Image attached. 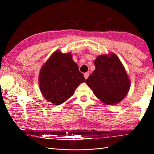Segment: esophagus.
Listing matches in <instances>:
<instances>
[{
  "label": "esophagus",
  "instance_id": "34e87169",
  "mask_svg": "<svg viewBox=\"0 0 154 154\" xmlns=\"http://www.w3.org/2000/svg\"><path fill=\"white\" fill-rule=\"evenodd\" d=\"M88 76H89V72H88L84 73V77H85V79H87Z\"/></svg>",
  "mask_w": 154,
  "mask_h": 154
}]
</instances>
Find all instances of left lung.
Segmentation results:
<instances>
[{
  "label": "left lung",
  "mask_w": 154,
  "mask_h": 154,
  "mask_svg": "<svg viewBox=\"0 0 154 154\" xmlns=\"http://www.w3.org/2000/svg\"><path fill=\"white\" fill-rule=\"evenodd\" d=\"M94 63L96 69L86 80L87 85L103 103H119L130 88V80L123 64L115 54L99 56Z\"/></svg>",
  "instance_id": "8db88e82"
}]
</instances>
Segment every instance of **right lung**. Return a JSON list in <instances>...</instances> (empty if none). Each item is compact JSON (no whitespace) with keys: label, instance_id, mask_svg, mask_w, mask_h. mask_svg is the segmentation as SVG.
Here are the masks:
<instances>
[{"label":"right lung","instance_id":"obj_1","mask_svg":"<svg viewBox=\"0 0 154 154\" xmlns=\"http://www.w3.org/2000/svg\"><path fill=\"white\" fill-rule=\"evenodd\" d=\"M85 82L71 53L56 51L42 67L40 88L45 98L59 105L71 97L80 83Z\"/></svg>","mask_w":154,"mask_h":154}]
</instances>
